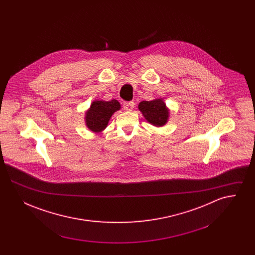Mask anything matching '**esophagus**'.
<instances>
[{
  "instance_id": "34e87169",
  "label": "esophagus",
  "mask_w": 255,
  "mask_h": 255,
  "mask_svg": "<svg viewBox=\"0 0 255 255\" xmlns=\"http://www.w3.org/2000/svg\"><path fill=\"white\" fill-rule=\"evenodd\" d=\"M134 107V102L133 101H126L123 103V109L125 111H132Z\"/></svg>"
}]
</instances>
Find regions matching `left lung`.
Listing matches in <instances>:
<instances>
[{
	"label": "left lung",
	"mask_w": 255,
	"mask_h": 255,
	"mask_svg": "<svg viewBox=\"0 0 255 255\" xmlns=\"http://www.w3.org/2000/svg\"><path fill=\"white\" fill-rule=\"evenodd\" d=\"M138 110L142 113L146 121L156 127H161L168 122L169 109L166 107L162 98L141 101L138 104Z\"/></svg>",
	"instance_id": "8db88e82"
}]
</instances>
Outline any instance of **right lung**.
<instances>
[{"mask_svg":"<svg viewBox=\"0 0 255 255\" xmlns=\"http://www.w3.org/2000/svg\"><path fill=\"white\" fill-rule=\"evenodd\" d=\"M119 110H121V104L116 99L95 100L86 112V126L94 133H100L107 127L114 113Z\"/></svg>","mask_w":255,"mask_h":255,"instance_id":"right-lung-1","label":"right lung"}]
</instances>
